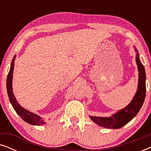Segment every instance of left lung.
Returning a JSON list of instances; mask_svg holds the SVG:
<instances>
[{"label":"left lung","mask_w":151,"mask_h":151,"mask_svg":"<svg viewBox=\"0 0 151 151\" xmlns=\"http://www.w3.org/2000/svg\"><path fill=\"white\" fill-rule=\"evenodd\" d=\"M137 52L136 63L139 71V81L137 92L131 103L124 109L119 111L111 117H102L90 116V118L97 124L107 129H117L124 127L129 123L139 112L143 105L146 96V73L144 67L139 58V53L135 47Z\"/></svg>","instance_id":"obj_1"}]
</instances>
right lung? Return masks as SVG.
I'll return each instance as SVG.
<instances>
[{
  "instance_id": "1",
  "label": "right lung",
  "mask_w": 151,
  "mask_h": 151,
  "mask_svg": "<svg viewBox=\"0 0 151 151\" xmlns=\"http://www.w3.org/2000/svg\"><path fill=\"white\" fill-rule=\"evenodd\" d=\"M16 55L12 59L11 64V67L8 73L7 78V91L8 93V97L9 98V101L11 102L12 106L14 107V110L18 113V115L30 124L32 125H42L45 124V122L40 116L34 114L30 111H29L20 106L18 102L16 101L15 97L14 96L13 91H12V77H13V70L14 67V60H15Z\"/></svg>"
}]
</instances>
